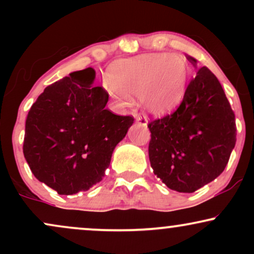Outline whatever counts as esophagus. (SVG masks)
Instances as JSON below:
<instances>
[{
  "label": "esophagus",
  "mask_w": 254,
  "mask_h": 254,
  "mask_svg": "<svg viewBox=\"0 0 254 254\" xmlns=\"http://www.w3.org/2000/svg\"><path fill=\"white\" fill-rule=\"evenodd\" d=\"M136 121H137V123H138L139 125H142V127H147V125H148L147 118L142 117V116H137Z\"/></svg>",
  "instance_id": "34e87169"
}]
</instances>
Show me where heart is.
<instances>
[{
	"label": "heart",
	"mask_w": 254,
	"mask_h": 254,
	"mask_svg": "<svg viewBox=\"0 0 254 254\" xmlns=\"http://www.w3.org/2000/svg\"><path fill=\"white\" fill-rule=\"evenodd\" d=\"M189 77L190 66L180 55H142L113 63L106 89L119 106H129L131 95H138L148 113L165 116L183 103Z\"/></svg>",
	"instance_id": "1"
}]
</instances>
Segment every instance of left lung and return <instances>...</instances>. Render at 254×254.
<instances>
[{
  "label": "left lung",
  "instance_id": "1",
  "mask_svg": "<svg viewBox=\"0 0 254 254\" xmlns=\"http://www.w3.org/2000/svg\"><path fill=\"white\" fill-rule=\"evenodd\" d=\"M196 66L197 61L188 56ZM154 173L171 190L191 193L224 171L237 142L235 115L217 77L203 66L176 112L148 124Z\"/></svg>",
  "mask_w": 254,
  "mask_h": 254
}]
</instances>
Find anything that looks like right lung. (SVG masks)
I'll return each instance as SVG.
<instances>
[{
    "label": "right lung",
    "instance_id": "add662e5",
    "mask_svg": "<svg viewBox=\"0 0 254 254\" xmlns=\"http://www.w3.org/2000/svg\"><path fill=\"white\" fill-rule=\"evenodd\" d=\"M87 68L50 84L32 105L24 155L32 173L58 194L87 191L101 182L117 145L133 123L106 109L109 93L93 87Z\"/></svg>",
    "mask_w": 254,
    "mask_h": 254
}]
</instances>
